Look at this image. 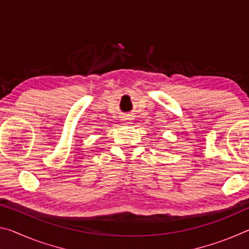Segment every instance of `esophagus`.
<instances>
[{
	"instance_id": "obj_1",
	"label": "esophagus",
	"mask_w": 249,
	"mask_h": 249,
	"mask_svg": "<svg viewBox=\"0 0 249 249\" xmlns=\"http://www.w3.org/2000/svg\"><path fill=\"white\" fill-rule=\"evenodd\" d=\"M127 123H130V122H126V124H127Z\"/></svg>"
}]
</instances>
